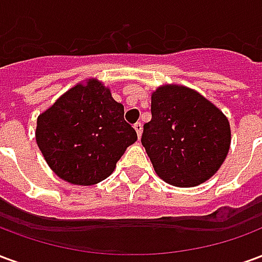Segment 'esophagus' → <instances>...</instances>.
Here are the masks:
<instances>
[{"instance_id":"esophagus-1","label":"esophagus","mask_w":262,"mask_h":262,"mask_svg":"<svg viewBox=\"0 0 262 262\" xmlns=\"http://www.w3.org/2000/svg\"><path fill=\"white\" fill-rule=\"evenodd\" d=\"M133 127H135V130H136L137 137L140 139V136H142V130H143L142 123H140V122H137V123H135V125H133Z\"/></svg>"}]
</instances>
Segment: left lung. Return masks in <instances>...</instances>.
I'll list each match as a JSON object with an SVG mask.
<instances>
[{
    "label": "left lung",
    "instance_id": "left-lung-1",
    "mask_svg": "<svg viewBox=\"0 0 262 262\" xmlns=\"http://www.w3.org/2000/svg\"><path fill=\"white\" fill-rule=\"evenodd\" d=\"M142 144L160 178L174 187H196L225 161L230 125L196 91L164 85L151 95V120L143 126Z\"/></svg>",
    "mask_w": 262,
    "mask_h": 262
}]
</instances>
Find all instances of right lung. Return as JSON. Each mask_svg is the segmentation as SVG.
Listing matches in <instances>:
<instances>
[{"instance_id":"right-lung-1","label":"right lung","mask_w":262,"mask_h":262,"mask_svg":"<svg viewBox=\"0 0 262 262\" xmlns=\"http://www.w3.org/2000/svg\"><path fill=\"white\" fill-rule=\"evenodd\" d=\"M123 105L97 80L78 84L37 118L36 142L61 180L94 185L112 174L126 147L137 140Z\"/></svg>"}]
</instances>
